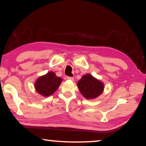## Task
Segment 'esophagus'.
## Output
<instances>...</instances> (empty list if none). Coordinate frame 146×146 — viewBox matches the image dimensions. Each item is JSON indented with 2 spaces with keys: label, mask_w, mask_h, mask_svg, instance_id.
Segmentation results:
<instances>
[{
  "label": "esophagus",
  "mask_w": 146,
  "mask_h": 146,
  "mask_svg": "<svg viewBox=\"0 0 146 146\" xmlns=\"http://www.w3.org/2000/svg\"><path fill=\"white\" fill-rule=\"evenodd\" d=\"M66 79L69 80H71V81H74V79L73 77H70V76H67Z\"/></svg>",
  "instance_id": "34e87169"
}]
</instances>
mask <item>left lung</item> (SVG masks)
<instances>
[{"instance_id":"1","label":"left lung","mask_w":146,"mask_h":146,"mask_svg":"<svg viewBox=\"0 0 146 146\" xmlns=\"http://www.w3.org/2000/svg\"><path fill=\"white\" fill-rule=\"evenodd\" d=\"M78 87L82 94L86 99H93L103 92L104 84L90 74L83 76L78 82Z\"/></svg>"}]
</instances>
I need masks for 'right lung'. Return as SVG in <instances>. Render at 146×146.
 Instances as JSON below:
<instances>
[{
  "instance_id": "1",
  "label": "right lung",
  "mask_w": 146,
  "mask_h": 146,
  "mask_svg": "<svg viewBox=\"0 0 146 146\" xmlns=\"http://www.w3.org/2000/svg\"><path fill=\"white\" fill-rule=\"evenodd\" d=\"M61 82V78L56 76L54 72H50L37 79L35 84L36 90L43 96H49L55 92Z\"/></svg>"
}]
</instances>
